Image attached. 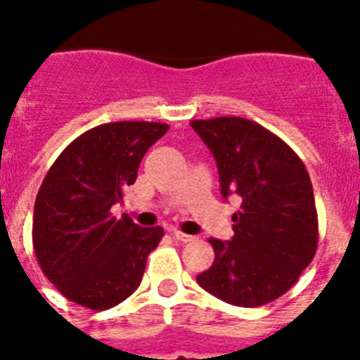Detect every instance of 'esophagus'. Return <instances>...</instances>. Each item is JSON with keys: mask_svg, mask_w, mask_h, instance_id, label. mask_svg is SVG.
<instances>
[{"mask_svg": "<svg viewBox=\"0 0 360 360\" xmlns=\"http://www.w3.org/2000/svg\"><path fill=\"white\" fill-rule=\"evenodd\" d=\"M172 236H174L175 240H179V243H188V240L194 239V237L188 236V233H185V231H181V230H174L172 231Z\"/></svg>", "mask_w": 360, "mask_h": 360, "instance_id": "obj_1", "label": "esophagus"}]
</instances>
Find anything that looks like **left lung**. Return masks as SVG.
I'll return each instance as SVG.
<instances>
[{"label": "left lung", "instance_id": "left-lung-1", "mask_svg": "<svg viewBox=\"0 0 360 360\" xmlns=\"http://www.w3.org/2000/svg\"><path fill=\"white\" fill-rule=\"evenodd\" d=\"M217 158L222 196L240 198L231 240L209 239L213 265L198 284L220 301L254 308L295 284L318 250L312 181L297 153L256 121H191Z\"/></svg>", "mask_w": 360, "mask_h": 360}]
</instances>
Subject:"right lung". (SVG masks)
I'll return each instance as SVG.
<instances>
[{
  "label": "right lung",
  "instance_id": "obj_1",
  "mask_svg": "<svg viewBox=\"0 0 360 360\" xmlns=\"http://www.w3.org/2000/svg\"><path fill=\"white\" fill-rule=\"evenodd\" d=\"M168 129L153 121L98 124L70 141L48 169L33 211V250L69 301L108 310L138 290L164 230L141 228L129 214L117 219L112 207Z\"/></svg>",
  "mask_w": 360,
  "mask_h": 360
}]
</instances>
